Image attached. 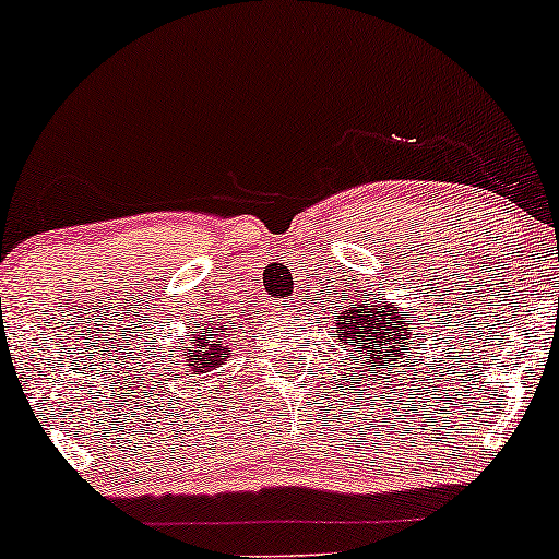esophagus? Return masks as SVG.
Instances as JSON below:
<instances>
[{"label":"esophagus","instance_id":"esophagus-1","mask_svg":"<svg viewBox=\"0 0 559 559\" xmlns=\"http://www.w3.org/2000/svg\"><path fill=\"white\" fill-rule=\"evenodd\" d=\"M295 300H293V297H289V300H277V305H274V310H277V312H293L295 310Z\"/></svg>","mask_w":559,"mask_h":559}]
</instances>
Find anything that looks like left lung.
<instances>
[{
	"label": "left lung",
	"instance_id": "left-lung-1",
	"mask_svg": "<svg viewBox=\"0 0 559 559\" xmlns=\"http://www.w3.org/2000/svg\"><path fill=\"white\" fill-rule=\"evenodd\" d=\"M415 320L402 318L392 302L379 300V295L364 297L354 293L350 302L338 305L335 312V338L343 346L361 348L366 361L384 371L389 361L409 358L412 343H423V335L412 333ZM416 341L412 342L411 338ZM354 361L358 358L354 356Z\"/></svg>",
	"mask_w": 559,
	"mask_h": 559
}]
</instances>
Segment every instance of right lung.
Segmentation results:
<instances>
[{
	"label": "right lung",
	"mask_w": 559,
	"mask_h": 559,
	"mask_svg": "<svg viewBox=\"0 0 559 559\" xmlns=\"http://www.w3.org/2000/svg\"><path fill=\"white\" fill-rule=\"evenodd\" d=\"M228 338H231V328L216 325L213 320H209V325L198 328L190 343L180 346L182 358H186V369L195 373L218 369L228 358Z\"/></svg>",
	"instance_id": "add662e5"
}]
</instances>
